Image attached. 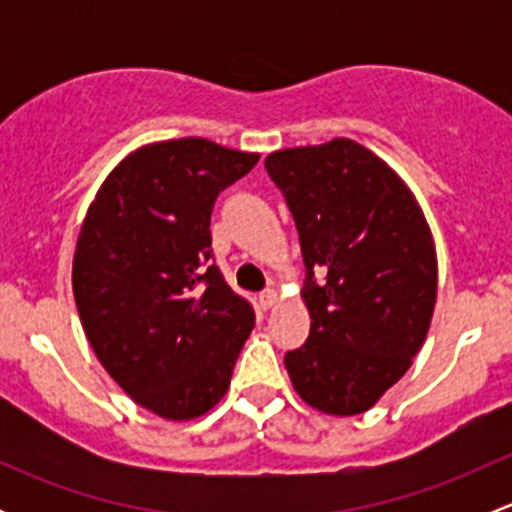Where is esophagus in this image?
Wrapping results in <instances>:
<instances>
[{
	"label": "esophagus",
	"instance_id": "esophagus-1",
	"mask_svg": "<svg viewBox=\"0 0 512 512\" xmlns=\"http://www.w3.org/2000/svg\"><path fill=\"white\" fill-rule=\"evenodd\" d=\"M260 307L262 309H270V307H275V302H277V289L275 287H267L265 292H260Z\"/></svg>",
	"mask_w": 512,
	"mask_h": 512
}]
</instances>
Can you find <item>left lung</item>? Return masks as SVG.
Instances as JSON below:
<instances>
[{
	"label": "left lung",
	"mask_w": 512,
	"mask_h": 512,
	"mask_svg": "<svg viewBox=\"0 0 512 512\" xmlns=\"http://www.w3.org/2000/svg\"><path fill=\"white\" fill-rule=\"evenodd\" d=\"M307 277L309 337L285 356L294 391L332 416L364 414L409 371L438 285L433 235L414 193L349 138L270 153Z\"/></svg>",
	"instance_id": "1"
}]
</instances>
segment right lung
Returning a JSON list of instances; mask_svg holds the SVG:
<instances>
[{"label": "right lung", "instance_id": "obj_1", "mask_svg": "<svg viewBox=\"0 0 512 512\" xmlns=\"http://www.w3.org/2000/svg\"><path fill=\"white\" fill-rule=\"evenodd\" d=\"M257 153L205 138L123 158L89 205L74 252L81 324L111 379L170 421L225 396L255 312L213 265L210 215Z\"/></svg>", "mask_w": 512, "mask_h": 512}]
</instances>
